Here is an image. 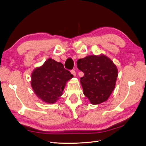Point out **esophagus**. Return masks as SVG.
I'll return each instance as SVG.
<instances>
[{
  "label": "esophagus",
  "instance_id": "34e87169",
  "mask_svg": "<svg viewBox=\"0 0 146 146\" xmlns=\"http://www.w3.org/2000/svg\"><path fill=\"white\" fill-rule=\"evenodd\" d=\"M70 73H71L74 76H76V72L75 71V70H70Z\"/></svg>",
  "mask_w": 146,
  "mask_h": 146
}]
</instances>
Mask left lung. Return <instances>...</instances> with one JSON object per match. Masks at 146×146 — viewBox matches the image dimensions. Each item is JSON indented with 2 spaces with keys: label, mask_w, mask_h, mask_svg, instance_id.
<instances>
[{
  "label": "left lung",
  "mask_w": 146,
  "mask_h": 146,
  "mask_svg": "<svg viewBox=\"0 0 146 146\" xmlns=\"http://www.w3.org/2000/svg\"><path fill=\"white\" fill-rule=\"evenodd\" d=\"M84 73L80 78L83 94L93 105L107 100L115 88L118 71L111 59L103 54L90 55L77 61Z\"/></svg>",
  "instance_id": "8db88e82"
}]
</instances>
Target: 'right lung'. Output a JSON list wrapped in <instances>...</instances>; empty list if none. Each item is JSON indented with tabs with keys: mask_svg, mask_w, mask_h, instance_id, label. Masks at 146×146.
Returning a JSON list of instances; mask_svg holds the SVG:
<instances>
[{
	"mask_svg": "<svg viewBox=\"0 0 146 146\" xmlns=\"http://www.w3.org/2000/svg\"><path fill=\"white\" fill-rule=\"evenodd\" d=\"M72 77L73 75L64 69L62 63L50 58L42 66L35 69L31 85L39 99L52 104L62 95L66 82Z\"/></svg>",
	"mask_w": 146,
	"mask_h": 146,
	"instance_id": "1",
	"label": "right lung"
}]
</instances>
